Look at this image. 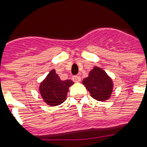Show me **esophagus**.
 <instances>
[{"label":"esophagus","mask_w":147,"mask_h":147,"mask_svg":"<svg viewBox=\"0 0 147 147\" xmlns=\"http://www.w3.org/2000/svg\"><path fill=\"white\" fill-rule=\"evenodd\" d=\"M72 80L75 82H79L81 81V78L80 76H75L72 77Z\"/></svg>","instance_id":"34e87169"}]
</instances>
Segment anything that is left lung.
<instances>
[{
  "mask_svg": "<svg viewBox=\"0 0 147 147\" xmlns=\"http://www.w3.org/2000/svg\"><path fill=\"white\" fill-rule=\"evenodd\" d=\"M82 84L97 100H108L113 92L112 79L99 67H94L87 78L83 79Z\"/></svg>",
  "mask_w": 147,
  "mask_h": 147,
  "instance_id": "obj_1",
  "label": "left lung"
}]
</instances>
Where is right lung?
Wrapping results in <instances>:
<instances>
[{
    "instance_id": "add662e5",
    "label": "right lung",
    "mask_w": 147,
    "mask_h": 147,
    "mask_svg": "<svg viewBox=\"0 0 147 147\" xmlns=\"http://www.w3.org/2000/svg\"><path fill=\"white\" fill-rule=\"evenodd\" d=\"M73 84V82L69 79L61 80L55 69H53L40 83L39 91L47 105L57 106L65 100L69 88Z\"/></svg>"
}]
</instances>
